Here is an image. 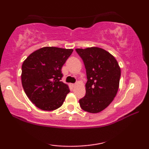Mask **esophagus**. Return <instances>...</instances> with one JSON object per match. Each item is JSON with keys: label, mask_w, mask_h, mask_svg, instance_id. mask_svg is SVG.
Listing matches in <instances>:
<instances>
[{"label": "esophagus", "mask_w": 149, "mask_h": 149, "mask_svg": "<svg viewBox=\"0 0 149 149\" xmlns=\"http://www.w3.org/2000/svg\"><path fill=\"white\" fill-rule=\"evenodd\" d=\"M75 85H76V84L75 83H70V86L72 87H74Z\"/></svg>", "instance_id": "34e87169"}]
</instances>
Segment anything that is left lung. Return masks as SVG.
<instances>
[{"instance_id":"8db88e82","label":"left lung","mask_w":149,"mask_h":149,"mask_svg":"<svg viewBox=\"0 0 149 149\" xmlns=\"http://www.w3.org/2000/svg\"><path fill=\"white\" fill-rule=\"evenodd\" d=\"M76 52L84 62L87 79L86 93L79 100L80 107L88 113H100L117 95L121 68L115 57L102 48L76 49Z\"/></svg>"}]
</instances>
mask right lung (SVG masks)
I'll return each mask as SVG.
<instances>
[{
  "label": "right lung",
  "mask_w": 149,
  "mask_h": 149,
  "mask_svg": "<svg viewBox=\"0 0 149 149\" xmlns=\"http://www.w3.org/2000/svg\"><path fill=\"white\" fill-rule=\"evenodd\" d=\"M72 49L45 47L32 53L22 66V83L26 95L38 109L54 111L63 104L70 92L61 81L62 68Z\"/></svg>",
  "instance_id": "add662e5"
}]
</instances>
